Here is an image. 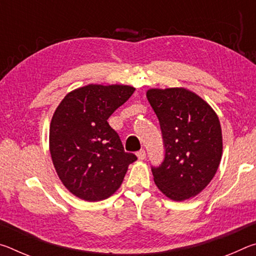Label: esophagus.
Here are the masks:
<instances>
[{"label": "esophagus", "mask_w": 256, "mask_h": 256, "mask_svg": "<svg viewBox=\"0 0 256 256\" xmlns=\"http://www.w3.org/2000/svg\"><path fill=\"white\" fill-rule=\"evenodd\" d=\"M146 151L144 149H141L140 151H138V152H136V157L140 160H144L146 158Z\"/></svg>", "instance_id": "1"}]
</instances>
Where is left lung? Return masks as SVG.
Wrapping results in <instances>:
<instances>
[{
  "label": "left lung",
  "instance_id": "left-lung-1",
  "mask_svg": "<svg viewBox=\"0 0 256 256\" xmlns=\"http://www.w3.org/2000/svg\"><path fill=\"white\" fill-rule=\"evenodd\" d=\"M146 98L159 120L164 159L152 167L154 184L174 201L201 193L214 178L222 156L218 115L186 88H152Z\"/></svg>",
  "mask_w": 256,
  "mask_h": 256
}]
</instances>
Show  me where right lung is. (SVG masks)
Segmentation results:
<instances>
[{"mask_svg":"<svg viewBox=\"0 0 256 256\" xmlns=\"http://www.w3.org/2000/svg\"><path fill=\"white\" fill-rule=\"evenodd\" d=\"M124 84H88L68 92L50 126V152L60 182L81 200L97 202L120 188L136 156L125 152L107 120L132 96Z\"/></svg>","mask_w":256,"mask_h":256,"instance_id":"add662e5","label":"right lung"}]
</instances>
